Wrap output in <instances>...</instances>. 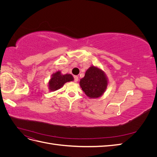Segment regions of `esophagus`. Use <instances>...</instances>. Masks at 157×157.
Wrapping results in <instances>:
<instances>
[{
  "instance_id": "34e87169",
  "label": "esophagus",
  "mask_w": 157,
  "mask_h": 157,
  "mask_svg": "<svg viewBox=\"0 0 157 157\" xmlns=\"http://www.w3.org/2000/svg\"><path fill=\"white\" fill-rule=\"evenodd\" d=\"M74 79H75V82H77L78 80V77H77V76H74Z\"/></svg>"
}]
</instances>
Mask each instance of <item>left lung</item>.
<instances>
[{"mask_svg": "<svg viewBox=\"0 0 157 157\" xmlns=\"http://www.w3.org/2000/svg\"><path fill=\"white\" fill-rule=\"evenodd\" d=\"M79 84L89 98H98L105 92L108 78L103 71L92 65L86 71L84 77L80 79Z\"/></svg>", "mask_w": 157, "mask_h": 157, "instance_id": "8db88e82", "label": "left lung"}]
</instances>
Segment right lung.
<instances>
[{
  "label": "right lung",
  "mask_w": 157,
  "mask_h": 157,
  "mask_svg": "<svg viewBox=\"0 0 157 157\" xmlns=\"http://www.w3.org/2000/svg\"><path fill=\"white\" fill-rule=\"evenodd\" d=\"M74 80V78L71 74H61V71H58L52 74V77L48 82V88L50 91L54 92L60 89L67 82Z\"/></svg>",
  "instance_id": "add662e5"
}]
</instances>
